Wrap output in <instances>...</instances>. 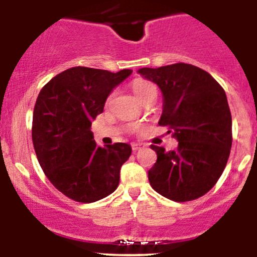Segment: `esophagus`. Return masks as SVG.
Listing matches in <instances>:
<instances>
[{
	"instance_id": "obj_1",
	"label": "esophagus",
	"mask_w": 257,
	"mask_h": 257,
	"mask_svg": "<svg viewBox=\"0 0 257 257\" xmlns=\"http://www.w3.org/2000/svg\"><path fill=\"white\" fill-rule=\"evenodd\" d=\"M142 148L141 144H132V149H133V152H137V150H139Z\"/></svg>"
}]
</instances>
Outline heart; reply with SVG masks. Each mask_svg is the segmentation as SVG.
Returning a JSON list of instances; mask_svg holds the SVG:
<instances>
[{"label":"heart","mask_w":257,"mask_h":257,"mask_svg":"<svg viewBox=\"0 0 257 257\" xmlns=\"http://www.w3.org/2000/svg\"><path fill=\"white\" fill-rule=\"evenodd\" d=\"M132 89H133L134 94L137 95L139 100H143L144 98H147L148 95L150 94H157V87L153 84L152 82L149 80H145V79H136L133 83H132ZM114 97V92H112L109 94V97L107 98V104H109L112 102ZM137 125H132L131 126V131H136Z\"/></svg>","instance_id":"b5f03b06"}]
</instances>
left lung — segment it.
Wrapping results in <instances>:
<instances>
[{"label": "left lung", "instance_id": "left-lung-1", "mask_svg": "<svg viewBox=\"0 0 257 257\" xmlns=\"http://www.w3.org/2000/svg\"><path fill=\"white\" fill-rule=\"evenodd\" d=\"M164 98L159 125L168 126L178 148L152 145L157 163L148 172L152 188L178 203L195 200L221 177L232 143V121L221 85L199 67L175 63L141 68Z\"/></svg>", "mask_w": 257, "mask_h": 257}]
</instances>
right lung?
I'll use <instances>...</instances> for the list:
<instances>
[{
  "instance_id": "1",
  "label": "right lung",
  "mask_w": 257,
  "mask_h": 257,
  "mask_svg": "<svg viewBox=\"0 0 257 257\" xmlns=\"http://www.w3.org/2000/svg\"><path fill=\"white\" fill-rule=\"evenodd\" d=\"M132 72L73 67L53 77L38 94L32 120L36 155L48 180L72 200L94 203L118 188L131 145L98 147L90 126L113 88Z\"/></svg>"
}]
</instances>
